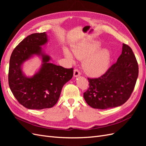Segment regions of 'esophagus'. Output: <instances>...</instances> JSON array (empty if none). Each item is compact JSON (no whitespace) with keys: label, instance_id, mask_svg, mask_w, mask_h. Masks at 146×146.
Masks as SVG:
<instances>
[{"label":"esophagus","instance_id":"1","mask_svg":"<svg viewBox=\"0 0 146 146\" xmlns=\"http://www.w3.org/2000/svg\"><path fill=\"white\" fill-rule=\"evenodd\" d=\"M81 75L80 72H79V70L78 69H75L74 70V76L75 77H79Z\"/></svg>","mask_w":146,"mask_h":146}]
</instances>
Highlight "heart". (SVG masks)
<instances>
[{"label":"heart","instance_id":"b5f03b06","mask_svg":"<svg viewBox=\"0 0 146 146\" xmlns=\"http://www.w3.org/2000/svg\"><path fill=\"white\" fill-rule=\"evenodd\" d=\"M99 41H82L73 46L74 56L80 60H84L82 67L85 73L90 77H98L104 74L108 69L111 60V53L107 48L101 47ZM65 56L74 61L72 55L68 49L64 50Z\"/></svg>","mask_w":146,"mask_h":146}]
</instances>
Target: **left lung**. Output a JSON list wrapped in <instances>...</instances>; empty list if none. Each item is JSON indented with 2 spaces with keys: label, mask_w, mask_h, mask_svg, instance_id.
Masks as SVG:
<instances>
[{
  "label": "left lung",
  "mask_w": 146,
  "mask_h": 146,
  "mask_svg": "<svg viewBox=\"0 0 146 146\" xmlns=\"http://www.w3.org/2000/svg\"><path fill=\"white\" fill-rule=\"evenodd\" d=\"M138 64L131 48L122 44L117 62L98 78H88L84 92L86 102L93 108L104 110L121 106L129 99L138 77Z\"/></svg>",
  "instance_id": "1"
}]
</instances>
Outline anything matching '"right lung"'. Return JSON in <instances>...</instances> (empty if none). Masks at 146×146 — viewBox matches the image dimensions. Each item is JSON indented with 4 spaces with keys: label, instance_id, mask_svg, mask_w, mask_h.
Masks as SVG:
<instances>
[{
    "label": "right lung",
    "instance_id": "add662e5",
    "mask_svg": "<svg viewBox=\"0 0 146 146\" xmlns=\"http://www.w3.org/2000/svg\"><path fill=\"white\" fill-rule=\"evenodd\" d=\"M48 42L46 32L26 37L13 50L10 60L8 83L15 98L24 107L42 110L54 107L63 86L72 78L73 69H66L50 62L51 56L41 46ZM37 56L42 65L32 76L23 71L24 63Z\"/></svg>",
    "mask_w": 146,
    "mask_h": 146
}]
</instances>
